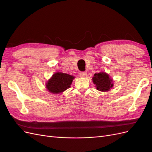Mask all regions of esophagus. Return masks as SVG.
I'll list each match as a JSON object with an SVG mask.
<instances>
[{
    "label": "esophagus",
    "instance_id": "1",
    "mask_svg": "<svg viewBox=\"0 0 152 152\" xmlns=\"http://www.w3.org/2000/svg\"><path fill=\"white\" fill-rule=\"evenodd\" d=\"M87 76V73L86 72H82L80 73V77H82V78H84V77H86Z\"/></svg>",
    "mask_w": 152,
    "mask_h": 152
}]
</instances>
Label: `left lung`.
<instances>
[{
    "label": "left lung",
    "mask_w": 152,
    "mask_h": 152,
    "mask_svg": "<svg viewBox=\"0 0 152 152\" xmlns=\"http://www.w3.org/2000/svg\"><path fill=\"white\" fill-rule=\"evenodd\" d=\"M93 82L96 85L97 90L102 92H107L113 87V80L106 72L95 73L93 77Z\"/></svg>",
    "instance_id": "1"
}]
</instances>
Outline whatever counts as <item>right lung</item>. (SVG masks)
I'll use <instances>...</instances> for the list:
<instances>
[{"mask_svg": "<svg viewBox=\"0 0 152 152\" xmlns=\"http://www.w3.org/2000/svg\"><path fill=\"white\" fill-rule=\"evenodd\" d=\"M74 76L65 73L56 72L45 83L47 90L53 94H59L70 88Z\"/></svg>", "mask_w": 152, "mask_h": 152, "instance_id": "add662e5", "label": "right lung"}]
</instances>
